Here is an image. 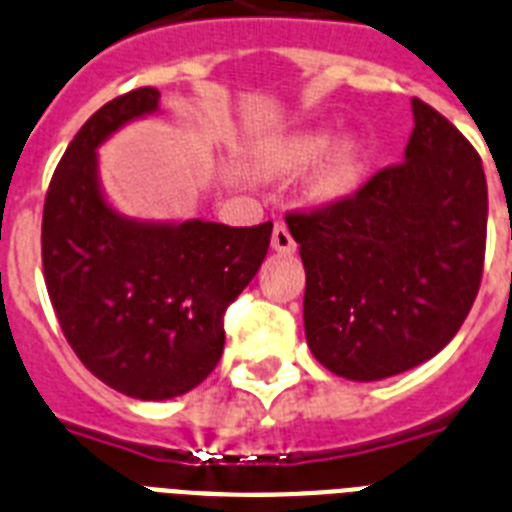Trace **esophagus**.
I'll list each match as a JSON object with an SVG mask.
<instances>
[{
  "label": "esophagus",
  "instance_id": "esophagus-1",
  "mask_svg": "<svg viewBox=\"0 0 512 512\" xmlns=\"http://www.w3.org/2000/svg\"><path fill=\"white\" fill-rule=\"evenodd\" d=\"M273 249H276L278 255H294L296 252L294 236L286 229V223H276V229H273Z\"/></svg>",
  "mask_w": 512,
  "mask_h": 512
}]
</instances>
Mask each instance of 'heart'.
I'll list each match as a JSON object with an SVG mask.
<instances>
[{
  "label": "heart",
  "mask_w": 512,
  "mask_h": 512,
  "mask_svg": "<svg viewBox=\"0 0 512 512\" xmlns=\"http://www.w3.org/2000/svg\"><path fill=\"white\" fill-rule=\"evenodd\" d=\"M330 140H333V135L325 130L296 132V135L268 145L265 163L276 171H299L309 163H315L330 148ZM356 176H359L356 148L351 143H341L322 158L312 179H309V190L320 200H336L354 187Z\"/></svg>",
  "instance_id": "b5f03b06"
}]
</instances>
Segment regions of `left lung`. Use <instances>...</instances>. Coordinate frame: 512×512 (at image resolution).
I'll use <instances>...</instances> for the list:
<instances>
[{
  "label": "left lung",
  "instance_id": "obj_1",
  "mask_svg": "<svg viewBox=\"0 0 512 512\" xmlns=\"http://www.w3.org/2000/svg\"><path fill=\"white\" fill-rule=\"evenodd\" d=\"M406 161L336 203L289 210L307 289L304 333L346 380L427 362L471 312L487 249V176L461 132L422 98Z\"/></svg>",
  "mask_w": 512,
  "mask_h": 512
}]
</instances>
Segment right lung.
Instances as JSON below:
<instances>
[{
    "instance_id": "add662e5",
    "label": "right lung",
    "mask_w": 512,
    "mask_h": 512,
    "mask_svg": "<svg viewBox=\"0 0 512 512\" xmlns=\"http://www.w3.org/2000/svg\"><path fill=\"white\" fill-rule=\"evenodd\" d=\"M156 88L122 93L80 127L51 176L41 263L51 307L77 359L143 401L182 395L216 369L223 315L268 255L273 223H137L106 205L96 148L158 109Z\"/></svg>"
}]
</instances>
